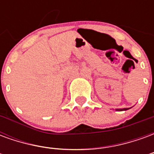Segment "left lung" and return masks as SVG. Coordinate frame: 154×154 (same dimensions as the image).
Masks as SVG:
<instances>
[{"label": "left lung", "mask_w": 154, "mask_h": 154, "mask_svg": "<svg viewBox=\"0 0 154 154\" xmlns=\"http://www.w3.org/2000/svg\"><path fill=\"white\" fill-rule=\"evenodd\" d=\"M129 108H124V109H119L118 110H127Z\"/></svg>", "instance_id": "obj_1"}]
</instances>
